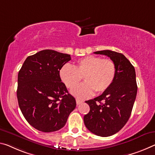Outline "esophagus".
Returning a JSON list of instances; mask_svg holds the SVG:
<instances>
[{
    "label": "esophagus",
    "instance_id": "34e87169",
    "mask_svg": "<svg viewBox=\"0 0 155 155\" xmlns=\"http://www.w3.org/2000/svg\"><path fill=\"white\" fill-rule=\"evenodd\" d=\"M76 102H77V105H79V104H82V103L83 102L82 100H80V99H76Z\"/></svg>",
    "mask_w": 155,
    "mask_h": 155
}]
</instances>
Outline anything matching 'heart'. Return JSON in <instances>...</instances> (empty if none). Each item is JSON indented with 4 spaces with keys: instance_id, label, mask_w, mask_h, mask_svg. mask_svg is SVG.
<instances>
[{
    "instance_id": "heart-1",
    "label": "heart",
    "mask_w": 155,
    "mask_h": 155,
    "mask_svg": "<svg viewBox=\"0 0 155 155\" xmlns=\"http://www.w3.org/2000/svg\"><path fill=\"white\" fill-rule=\"evenodd\" d=\"M117 74V68L110 58L90 55L78 59L74 67L65 64L61 68V79L72 90L77 86L83 77L85 82L72 91L79 99H85L94 94L105 92L111 86Z\"/></svg>"
}]
</instances>
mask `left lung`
Returning <instances> with one entry per match:
<instances>
[{
    "instance_id": "obj_1",
    "label": "left lung",
    "mask_w": 155,
    "mask_h": 155,
    "mask_svg": "<svg viewBox=\"0 0 155 155\" xmlns=\"http://www.w3.org/2000/svg\"><path fill=\"white\" fill-rule=\"evenodd\" d=\"M94 53L107 56L117 68L111 86L101 95L85 101L90 110L83 117L85 126L93 134L105 137L119 132L130 117L137 92L136 73L134 66L121 53L111 50Z\"/></svg>"
}]
</instances>
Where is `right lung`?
<instances>
[{"label":"right lung","instance_id":"1","mask_svg":"<svg viewBox=\"0 0 155 155\" xmlns=\"http://www.w3.org/2000/svg\"><path fill=\"white\" fill-rule=\"evenodd\" d=\"M70 54L44 50L28 56L18 74L17 99L29 124L43 132L62 128L76 107V100L61 82V68Z\"/></svg>","mask_w":155,"mask_h":155}]
</instances>
